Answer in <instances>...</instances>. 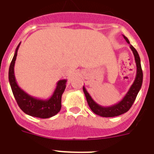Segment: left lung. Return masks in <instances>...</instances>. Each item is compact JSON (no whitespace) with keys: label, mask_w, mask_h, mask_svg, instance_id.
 Segmentation results:
<instances>
[{"label":"left lung","mask_w":154,"mask_h":154,"mask_svg":"<svg viewBox=\"0 0 154 154\" xmlns=\"http://www.w3.org/2000/svg\"><path fill=\"white\" fill-rule=\"evenodd\" d=\"M124 38L126 39L127 43L129 44V47H130L131 50H132V53L134 54V57H135V60L137 67L136 75H135V79L134 80L133 84L131 85L128 92L126 94L124 98L119 103H116V104L113 105V106L103 107V106L97 104L93 100L92 97L89 94V93L87 91L85 87L83 86V91L85 93V97H86V100L88 103V106H89V107L91 108V109L94 113H95L97 115H100L101 117L111 118V117L118 116V115H121L122 114H124L127 112H128L131 106H132L133 103L135 102V98H136L137 95H138V92H139L140 89L141 88V85H142L143 72L142 69H141V60H140V57L138 54V51L129 43V39L125 36H124Z\"/></svg>","instance_id":"obj_1"}]
</instances>
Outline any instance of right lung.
<instances>
[{
  "label": "right lung",
  "mask_w": 154,
  "mask_h": 154,
  "mask_svg": "<svg viewBox=\"0 0 154 154\" xmlns=\"http://www.w3.org/2000/svg\"><path fill=\"white\" fill-rule=\"evenodd\" d=\"M20 44L21 42L16 48L9 69V82L13 96L19 108L30 116L39 118H48L54 116L61 109V97L66 88V79L57 82L54 93L48 100L35 98L27 94L18 85L14 73L15 62Z\"/></svg>",
  "instance_id": "obj_1"
}]
</instances>
